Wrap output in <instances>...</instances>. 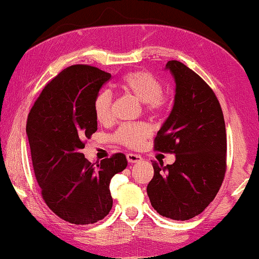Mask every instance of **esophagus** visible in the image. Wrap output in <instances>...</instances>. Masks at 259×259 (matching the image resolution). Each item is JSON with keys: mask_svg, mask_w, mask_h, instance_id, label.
<instances>
[{"mask_svg": "<svg viewBox=\"0 0 259 259\" xmlns=\"http://www.w3.org/2000/svg\"><path fill=\"white\" fill-rule=\"evenodd\" d=\"M126 158H127V160H128V162H131V164H137V162H140L141 160H143L141 155L133 154V153H128L126 155Z\"/></svg>", "mask_w": 259, "mask_h": 259, "instance_id": "1", "label": "esophagus"}]
</instances>
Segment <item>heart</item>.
Masks as SVG:
<instances>
[{
  "instance_id": "heart-1",
  "label": "heart",
  "mask_w": 259,
  "mask_h": 259,
  "mask_svg": "<svg viewBox=\"0 0 259 259\" xmlns=\"http://www.w3.org/2000/svg\"><path fill=\"white\" fill-rule=\"evenodd\" d=\"M120 88L145 104L147 111L159 113L167 105V98L161 93L162 84L154 75L145 70L127 73L120 81ZM113 95L102 90L94 99V114L99 122H107L112 116ZM151 134V127L145 122L125 123L115 133V139L127 147L138 148Z\"/></svg>"
}]
</instances>
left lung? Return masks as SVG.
I'll return each instance as SVG.
<instances>
[{
	"mask_svg": "<svg viewBox=\"0 0 259 259\" xmlns=\"http://www.w3.org/2000/svg\"><path fill=\"white\" fill-rule=\"evenodd\" d=\"M176 82L172 111L155 137L154 148L176 154L172 165L152 161L147 185L151 205L162 217L187 221L214 199L226 168L225 122L213 91L184 63H166Z\"/></svg>",
	"mask_w": 259,
	"mask_h": 259,
	"instance_id": "obj_1",
	"label": "left lung"
}]
</instances>
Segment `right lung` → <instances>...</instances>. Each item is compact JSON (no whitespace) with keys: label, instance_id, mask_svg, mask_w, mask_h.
Instances as JSON below:
<instances>
[{"label":"right lung","instance_id":"add662e5","mask_svg":"<svg viewBox=\"0 0 259 259\" xmlns=\"http://www.w3.org/2000/svg\"><path fill=\"white\" fill-rule=\"evenodd\" d=\"M111 77L95 67H67L44 88L28 115L26 132L42 197L72 224H93L109 213V183L127 166L122 153L95 165L81 153L98 130L94 99Z\"/></svg>","mask_w":259,"mask_h":259}]
</instances>
